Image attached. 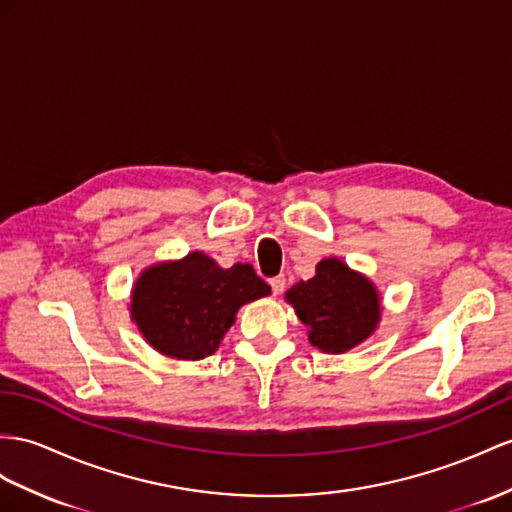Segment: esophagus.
I'll return each instance as SVG.
<instances>
[{
    "instance_id": "obj_1",
    "label": "esophagus",
    "mask_w": 512,
    "mask_h": 512,
    "mask_svg": "<svg viewBox=\"0 0 512 512\" xmlns=\"http://www.w3.org/2000/svg\"><path fill=\"white\" fill-rule=\"evenodd\" d=\"M270 287H272V294L279 296V294L285 290V277H283V274H279V277L270 279Z\"/></svg>"
}]
</instances>
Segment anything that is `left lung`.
I'll return each mask as SVG.
<instances>
[{
    "label": "left lung",
    "mask_w": 512,
    "mask_h": 512,
    "mask_svg": "<svg viewBox=\"0 0 512 512\" xmlns=\"http://www.w3.org/2000/svg\"><path fill=\"white\" fill-rule=\"evenodd\" d=\"M285 300L307 326L311 346L326 355H344L372 337L383 316L381 294L370 277L346 261H318L316 274L285 292Z\"/></svg>",
    "instance_id": "left-lung-1"
}]
</instances>
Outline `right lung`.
<instances>
[{"instance_id": "add662e5", "label": "right lung", "mask_w": 512, "mask_h": 512, "mask_svg": "<svg viewBox=\"0 0 512 512\" xmlns=\"http://www.w3.org/2000/svg\"><path fill=\"white\" fill-rule=\"evenodd\" d=\"M270 294L251 264L220 268L203 251L144 268L131 287L129 316L164 357L199 361L218 350L242 305Z\"/></svg>"}]
</instances>
